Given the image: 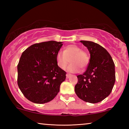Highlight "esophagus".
I'll list each match as a JSON object with an SVG mask.
<instances>
[{"label": "esophagus", "mask_w": 129, "mask_h": 129, "mask_svg": "<svg viewBox=\"0 0 129 129\" xmlns=\"http://www.w3.org/2000/svg\"><path fill=\"white\" fill-rule=\"evenodd\" d=\"M71 76V75H70V74H67V75H66L67 78H68Z\"/></svg>", "instance_id": "obj_1"}]
</instances>
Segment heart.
I'll return each instance as SVG.
<instances>
[{
    "label": "heart",
    "instance_id": "1",
    "mask_svg": "<svg viewBox=\"0 0 129 129\" xmlns=\"http://www.w3.org/2000/svg\"><path fill=\"white\" fill-rule=\"evenodd\" d=\"M56 62L61 69H65L69 62L71 64L68 68V71L76 73L82 69L86 68L89 64V57L85 51L81 48L75 44L68 45L65 47L62 52H58L56 54Z\"/></svg>",
    "mask_w": 129,
    "mask_h": 129
}]
</instances>
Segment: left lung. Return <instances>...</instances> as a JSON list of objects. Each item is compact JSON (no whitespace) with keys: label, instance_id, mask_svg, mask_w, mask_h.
Masks as SVG:
<instances>
[{"label":"left lung","instance_id":"obj_1","mask_svg":"<svg viewBox=\"0 0 129 129\" xmlns=\"http://www.w3.org/2000/svg\"><path fill=\"white\" fill-rule=\"evenodd\" d=\"M87 47L90 58L86 71L77 76L76 94L83 101L95 104L110 94L115 81V65L110 54L99 44L80 41Z\"/></svg>","mask_w":129,"mask_h":129}]
</instances>
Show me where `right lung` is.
<instances>
[{
    "label": "right lung",
    "mask_w": 129,
    "mask_h": 129,
    "mask_svg": "<svg viewBox=\"0 0 129 129\" xmlns=\"http://www.w3.org/2000/svg\"><path fill=\"white\" fill-rule=\"evenodd\" d=\"M62 42L49 41L30 45L23 52L17 65V84L30 101L45 104L60 91L66 72L56 62Z\"/></svg>",
    "instance_id": "obj_1"
}]
</instances>
